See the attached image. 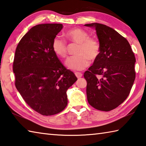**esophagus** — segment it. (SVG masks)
<instances>
[{
    "label": "esophagus",
    "instance_id": "1",
    "mask_svg": "<svg viewBox=\"0 0 146 146\" xmlns=\"http://www.w3.org/2000/svg\"><path fill=\"white\" fill-rule=\"evenodd\" d=\"M75 75H76V76L78 78H81V77L82 76V74L81 73H80V72H76L75 73Z\"/></svg>",
    "mask_w": 146,
    "mask_h": 146
}]
</instances>
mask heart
Here are the masks:
<instances>
[{
  "mask_svg": "<svg viewBox=\"0 0 146 146\" xmlns=\"http://www.w3.org/2000/svg\"><path fill=\"white\" fill-rule=\"evenodd\" d=\"M66 35L71 42L79 44L77 51L78 55L70 56L65 61V65L69 69L81 71L90 65V60L94 61L98 57L100 46L98 41L90 38L86 32L80 29H74L67 32ZM52 49L57 56L65 58L67 54V44L66 41L57 35L52 42Z\"/></svg>",
  "mask_w": 146,
  "mask_h": 146,
  "instance_id": "1",
  "label": "heart"
}]
</instances>
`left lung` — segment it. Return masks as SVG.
<instances>
[{"label": "left lung", "mask_w": 146, "mask_h": 146, "mask_svg": "<svg viewBox=\"0 0 146 146\" xmlns=\"http://www.w3.org/2000/svg\"><path fill=\"white\" fill-rule=\"evenodd\" d=\"M100 46L98 57L84 74L88 103L95 109L110 111L124 102L135 78V57L128 41L113 29L93 23Z\"/></svg>", "instance_id": "left-lung-1"}]
</instances>
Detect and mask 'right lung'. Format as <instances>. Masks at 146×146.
<instances>
[{
	"mask_svg": "<svg viewBox=\"0 0 146 146\" xmlns=\"http://www.w3.org/2000/svg\"><path fill=\"white\" fill-rule=\"evenodd\" d=\"M62 24L35 25L21 38L15 51V86L26 103L44 116L59 113L67 105V91L78 78L52 49Z\"/></svg>",
	"mask_w": 146,
	"mask_h": 146,
	"instance_id": "1",
	"label": "right lung"
}]
</instances>
